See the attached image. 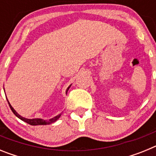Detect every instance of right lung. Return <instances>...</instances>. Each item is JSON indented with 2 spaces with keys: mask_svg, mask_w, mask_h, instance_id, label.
<instances>
[{
  "mask_svg": "<svg viewBox=\"0 0 156 156\" xmlns=\"http://www.w3.org/2000/svg\"><path fill=\"white\" fill-rule=\"evenodd\" d=\"M70 87H71V85H70V86L67 89H66V94H67V92H68V90H69V89ZM7 101H8V105H9V107H10V108L12 109V112H13V113L15 114V115H16L18 118H19V119H21V120L24 121V122H27V123H29V124L33 125V126H37V125L51 124V123H52V122H55L56 120H58V119H59V117L61 116V115H62V114H58V115L55 116L54 118H52V119H48V120H44V119H38V118H37V119H27V118H24V117L21 116V115H19V114H18L17 112H16V110L12 108V106L11 105V104L9 103V101H8V99H7Z\"/></svg>",
  "mask_w": 156,
  "mask_h": 156,
  "instance_id": "add662e5",
  "label": "right lung"
}]
</instances>
